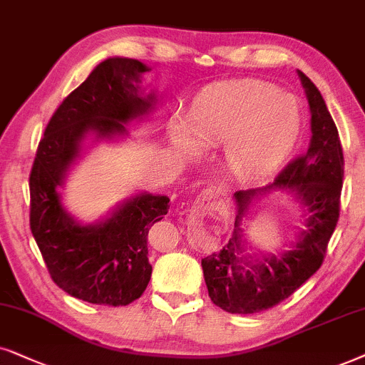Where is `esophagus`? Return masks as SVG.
<instances>
[{
	"label": "esophagus",
	"instance_id": "esophagus-1",
	"mask_svg": "<svg viewBox=\"0 0 365 365\" xmlns=\"http://www.w3.org/2000/svg\"><path fill=\"white\" fill-rule=\"evenodd\" d=\"M222 195V192L218 190L217 187H208L207 190H203L200 195L197 197V200H195V205L197 207H203V203L205 202H208V200H213V198H218Z\"/></svg>",
	"mask_w": 365,
	"mask_h": 365
}]
</instances>
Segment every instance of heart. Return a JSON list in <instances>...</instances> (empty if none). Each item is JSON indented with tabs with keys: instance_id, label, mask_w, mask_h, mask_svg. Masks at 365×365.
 Returning <instances> with one entry per match:
<instances>
[{
	"instance_id": "b5f03b06",
	"label": "heart",
	"mask_w": 365,
	"mask_h": 365,
	"mask_svg": "<svg viewBox=\"0 0 365 365\" xmlns=\"http://www.w3.org/2000/svg\"><path fill=\"white\" fill-rule=\"evenodd\" d=\"M289 115H287V105ZM299 130V108L290 95L265 85H232L210 91L192 105L187 125L170 123L173 147L192 152L223 148V163L237 182L250 183L279 167Z\"/></svg>"
}]
</instances>
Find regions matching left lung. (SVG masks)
<instances>
[{
  "label": "left lung",
  "instance_id": "left-lung-1",
  "mask_svg": "<svg viewBox=\"0 0 365 365\" xmlns=\"http://www.w3.org/2000/svg\"><path fill=\"white\" fill-rule=\"evenodd\" d=\"M310 110V143L274 183L233 193L237 207L232 239L222 250L202 259L212 302L230 314H257L290 297L324 262L341 210L344 153L337 126L312 81L297 70ZM280 190L303 208L304 225L289 251L269 255L252 247L241 218L262 196Z\"/></svg>",
  "mask_w": 365,
  "mask_h": 365
}]
</instances>
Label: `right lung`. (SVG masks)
I'll list each match as a JSON object with an SVG mask.
<instances>
[{"instance_id":"1","label":"right lung","mask_w":365,"mask_h":365,"mask_svg":"<svg viewBox=\"0 0 365 365\" xmlns=\"http://www.w3.org/2000/svg\"><path fill=\"white\" fill-rule=\"evenodd\" d=\"M145 63L113 56L58 106L38 145L30 175V227L51 279L71 297L98 305H128L147 289L152 265L150 225L168 212L170 198L137 192L105 218L81 223L61 190L86 142L128 137L126 123L155 110L157 93L142 90Z\"/></svg>"}]
</instances>
